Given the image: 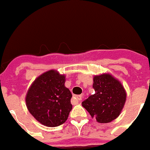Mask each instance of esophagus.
<instances>
[{
	"instance_id": "34e87169",
	"label": "esophagus",
	"mask_w": 150,
	"mask_h": 150,
	"mask_svg": "<svg viewBox=\"0 0 150 150\" xmlns=\"http://www.w3.org/2000/svg\"><path fill=\"white\" fill-rule=\"evenodd\" d=\"M75 98L78 101H81V100H82V96H81V95H75Z\"/></svg>"
}]
</instances>
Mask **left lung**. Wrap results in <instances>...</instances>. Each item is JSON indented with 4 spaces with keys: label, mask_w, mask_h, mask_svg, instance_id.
I'll use <instances>...</instances> for the list:
<instances>
[{
    "label": "left lung",
    "mask_w": 150,
    "mask_h": 150,
    "mask_svg": "<svg viewBox=\"0 0 150 150\" xmlns=\"http://www.w3.org/2000/svg\"><path fill=\"white\" fill-rule=\"evenodd\" d=\"M95 94L82 103L92 118L100 123H108L120 116L126 101V91L121 83L110 74L93 78Z\"/></svg>",
    "instance_id": "8db88e82"
}]
</instances>
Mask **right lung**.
<instances>
[{"instance_id":"1","label":"right lung","mask_w":150,"mask_h":150,"mask_svg":"<svg viewBox=\"0 0 150 150\" xmlns=\"http://www.w3.org/2000/svg\"><path fill=\"white\" fill-rule=\"evenodd\" d=\"M64 83L65 75L49 70L33 81L26 94V106L30 114L47 127L64 124L72 108V95Z\"/></svg>"}]
</instances>
